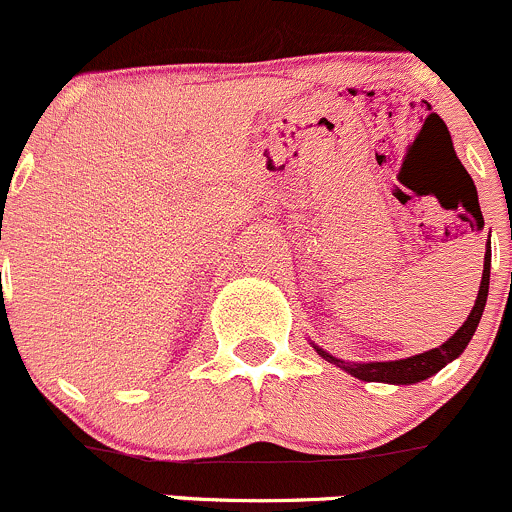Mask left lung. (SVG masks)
<instances>
[{
	"mask_svg": "<svg viewBox=\"0 0 512 512\" xmlns=\"http://www.w3.org/2000/svg\"><path fill=\"white\" fill-rule=\"evenodd\" d=\"M488 282H491V245H488L486 257H483V277H481V287H478V297L476 304H473L469 319L464 321V326H459V331L449 338V341L441 343L439 348H432V351H424L417 355H410V358H400V360H373V363H348V360L336 358V355L326 353L324 348L314 346V351L321 355V358L333 363L336 368L346 370L348 375L353 378L363 380V383H387V385H414L422 383V380L432 378L434 373H439L444 365H449L451 360L459 358L461 353L466 351L469 341L476 333L478 321H481L483 309H486V299H488Z\"/></svg>",
	"mask_w": 512,
	"mask_h": 512,
	"instance_id": "8db88e82",
	"label": "left lung"
}]
</instances>
